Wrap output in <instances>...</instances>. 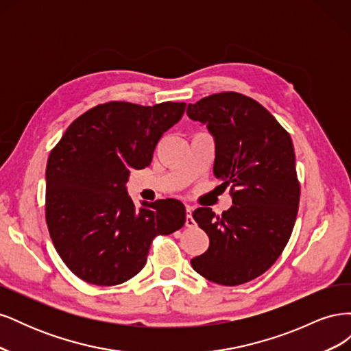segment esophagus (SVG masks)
<instances>
[{
	"label": "esophagus",
	"instance_id": "obj_1",
	"mask_svg": "<svg viewBox=\"0 0 351 351\" xmlns=\"http://www.w3.org/2000/svg\"><path fill=\"white\" fill-rule=\"evenodd\" d=\"M186 212H187V215H186V227L192 228V227L196 226V222H195V219L192 217V206H187Z\"/></svg>",
	"mask_w": 351,
	"mask_h": 351
}]
</instances>
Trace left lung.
Instances as JSON below:
<instances>
[{
	"mask_svg": "<svg viewBox=\"0 0 351 351\" xmlns=\"http://www.w3.org/2000/svg\"><path fill=\"white\" fill-rule=\"evenodd\" d=\"M187 115L214 134V176L231 184L232 196L221 217L210 208L192 214L209 247L190 263L212 282H249L272 267L293 232L300 183L291 137L258 101L237 92L189 104Z\"/></svg>",
	"mask_w": 351,
	"mask_h": 351,
	"instance_id": "8db88e82",
	"label": "left lung"
}]
</instances>
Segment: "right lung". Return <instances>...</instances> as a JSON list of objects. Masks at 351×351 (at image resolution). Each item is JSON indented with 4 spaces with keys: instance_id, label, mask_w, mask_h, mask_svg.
Returning <instances> with one entry per match:
<instances>
[{
    "instance_id": "right-lung-1",
    "label": "right lung",
    "mask_w": 351,
    "mask_h": 351,
    "mask_svg": "<svg viewBox=\"0 0 351 351\" xmlns=\"http://www.w3.org/2000/svg\"><path fill=\"white\" fill-rule=\"evenodd\" d=\"M184 102L143 107L99 104L74 120L52 147L47 164L45 218L67 268L95 285H117L139 274L156 236L184 226L177 199L142 202L125 192L130 169L146 168Z\"/></svg>"
}]
</instances>
